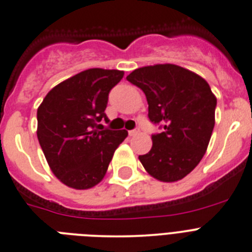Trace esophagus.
Here are the masks:
<instances>
[{"label":"esophagus","instance_id":"obj_1","mask_svg":"<svg viewBox=\"0 0 252 252\" xmlns=\"http://www.w3.org/2000/svg\"><path fill=\"white\" fill-rule=\"evenodd\" d=\"M139 133H140V130H139V129H133V130H129V135L130 136L138 135Z\"/></svg>","mask_w":252,"mask_h":252}]
</instances>
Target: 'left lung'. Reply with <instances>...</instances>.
<instances>
[{
    "label": "left lung",
    "instance_id": "1",
    "mask_svg": "<svg viewBox=\"0 0 252 252\" xmlns=\"http://www.w3.org/2000/svg\"><path fill=\"white\" fill-rule=\"evenodd\" d=\"M126 80L143 90L149 119L162 129L151 135V150L139 160L156 180H181L202 160L216 123L217 98L208 82L172 64L140 67Z\"/></svg>",
    "mask_w": 252,
    "mask_h": 252
}]
</instances>
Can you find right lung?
<instances>
[{"instance_id":"1","label":"right lung","mask_w":252,"mask_h":252,"mask_svg":"<svg viewBox=\"0 0 252 252\" xmlns=\"http://www.w3.org/2000/svg\"><path fill=\"white\" fill-rule=\"evenodd\" d=\"M123 76L119 70L89 69L50 90L39 106V144L64 185L87 189L101 182L114 151L128 135L126 130L94 129L102 119L108 122V94Z\"/></svg>"}]
</instances>
